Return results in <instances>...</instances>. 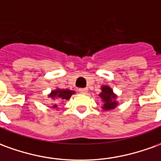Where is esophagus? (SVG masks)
Masks as SVG:
<instances>
[{"instance_id":"1","label":"esophagus","mask_w":161,"mask_h":161,"mask_svg":"<svg viewBox=\"0 0 161 161\" xmlns=\"http://www.w3.org/2000/svg\"><path fill=\"white\" fill-rule=\"evenodd\" d=\"M78 92L80 93H83V94H86L88 92V89L87 88H80L78 89Z\"/></svg>"}]
</instances>
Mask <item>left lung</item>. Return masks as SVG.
<instances>
[{
	"label": "left lung",
	"mask_w": 161,
	"mask_h": 161,
	"mask_svg": "<svg viewBox=\"0 0 161 161\" xmlns=\"http://www.w3.org/2000/svg\"><path fill=\"white\" fill-rule=\"evenodd\" d=\"M101 90L102 92L99 94V97L104 102V105L102 106V108L104 111H109L116 108V106L118 105V102L116 101L117 95L114 94L112 88L107 85H103Z\"/></svg>",
	"instance_id": "obj_1"
}]
</instances>
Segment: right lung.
Segmentation results:
<instances>
[{
  "mask_svg": "<svg viewBox=\"0 0 161 161\" xmlns=\"http://www.w3.org/2000/svg\"><path fill=\"white\" fill-rule=\"evenodd\" d=\"M75 93V92L70 91V90H64V89H57L55 91H52L50 92V94L49 95V97H50L51 99H65L68 100L70 98L71 95H73ZM53 108H57V104H54Z\"/></svg>",
  "mask_w": 161,
  "mask_h": 161,
  "instance_id": "add662e5",
  "label": "right lung"
}]
</instances>
